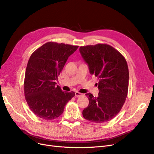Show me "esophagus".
<instances>
[{
  "mask_svg": "<svg viewBox=\"0 0 154 154\" xmlns=\"http://www.w3.org/2000/svg\"><path fill=\"white\" fill-rule=\"evenodd\" d=\"M75 96L76 97H80V96H82V93H80V92H75Z\"/></svg>",
  "mask_w": 154,
  "mask_h": 154,
  "instance_id": "34e87169",
  "label": "esophagus"
}]
</instances>
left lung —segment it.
<instances>
[{
  "label": "left lung",
  "instance_id": "1",
  "mask_svg": "<svg viewBox=\"0 0 154 154\" xmlns=\"http://www.w3.org/2000/svg\"><path fill=\"white\" fill-rule=\"evenodd\" d=\"M80 52L91 74L99 79L98 96H88V103L83 110L85 119L105 123L116 117L123 106L128 89L129 72L123 56L108 44L82 46Z\"/></svg>",
  "mask_w": 154,
  "mask_h": 154
}]
</instances>
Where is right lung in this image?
Returning a JSON list of instances; mask_svg holds the SVG:
<instances>
[{"mask_svg": "<svg viewBox=\"0 0 154 154\" xmlns=\"http://www.w3.org/2000/svg\"><path fill=\"white\" fill-rule=\"evenodd\" d=\"M78 48L57 42H47L32 53L27 65L24 95L31 110L47 120L58 118L74 92H63L57 86L58 76L68 58Z\"/></svg>", "mask_w": 154, "mask_h": 154, "instance_id": "add662e5", "label": "right lung"}]
</instances>
